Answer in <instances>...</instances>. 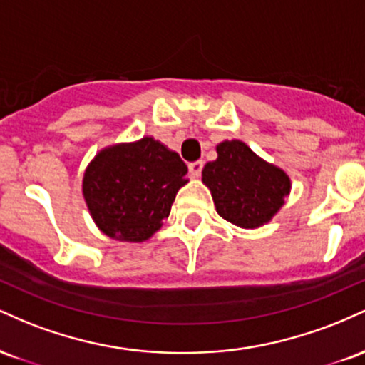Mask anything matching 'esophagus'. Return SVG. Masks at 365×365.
<instances>
[{
  "instance_id": "obj_1",
  "label": "esophagus",
  "mask_w": 365,
  "mask_h": 365,
  "mask_svg": "<svg viewBox=\"0 0 365 365\" xmlns=\"http://www.w3.org/2000/svg\"><path fill=\"white\" fill-rule=\"evenodd\" d=\"M202 168H204V161H194L188 165V170H190V175L194 178L200 177V173H202Z\"/></svg>"
}]
</instances>
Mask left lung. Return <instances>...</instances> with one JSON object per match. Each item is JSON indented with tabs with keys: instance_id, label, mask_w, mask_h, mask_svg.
<instances>
[{
	"instance_id": "8db88e82",
	"label": "left lung",
	"mask_w": 365,
	"mask_h": 365,
	"mask_svg": "<svg viewBox=\"0 0 365 365\" xmlns=\"http://www.w3.org/2000/svg\"><path fill=\"white\" fill-rule=\"evenodd\" d=\"M217 159L202 170L217 215L240 228H259L273 217L290 194V178L240 140L217 144Z\"/></svg>"
}]
</instances>
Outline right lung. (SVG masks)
Listing matches in <instances>:
<instances>
[{"mask_svg":"<svg viewBox=\"0 0 365 365\" xmlns=\"http://www.w3.org/2000/svg\"><path fill=\"white\" fill-rule=\"evenodd\" d=\"M187 165L153 137L103 149L83 173L82 192L104 235L144 242L170 216Z\"/></svg>","mask_w":365,"mask_h":365,"instance_id":"add662e5","label":"right lung"}]
</instances>
